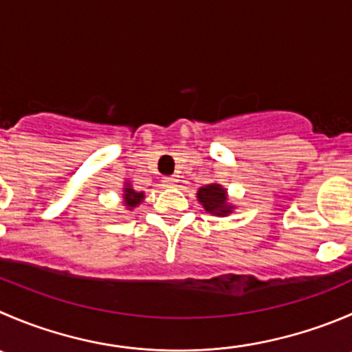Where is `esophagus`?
I'll use <instances>...</instances> for the list:
<instances>
[{"label": "esophagus", "instance_id": "1", "mask_svg": "<svg viewBox=\"0 0 352 352\" xmlns=\"http://www.w3.org/2000/svg\"><path fill=\"white\" fill-rule=\"evenodd\" d=\"M163 186L165 187H168V189H172V187H177V182H179V180L175 179V177H163Z\"/></svg>", "mask_w": 352, "mask_h": 352}]
</instances>
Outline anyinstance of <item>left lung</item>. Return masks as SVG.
Instances as JSON below:
<instances>
[{
    "label": "left lung",
    "instance_id": "left-lung-1",
    "mask_svg": "<svg viewBox=\"0 0 352 352\" xmlns=\"http://www.w3.org/2000/svg\"><path fill=\"white\" fill-rule=\"evenodd\" d=\"M196 197L201 206L214 217H228L235 210V204L228 201L227 189L218 182H211L204 187H199Z\"/></svg>",
    "mask_w": 352,
    "mask_h": 352
}]
</instances>
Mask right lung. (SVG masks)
<instances>
[{
  "label": "right lung",
  "mask_w": 352,
  "mask_h": 352,
  "mask_svg": "<svg viewBox=\"0 0 352 352\" xmlns=\"http://www.w3.org/2000/svg\"><path fill=\"white\" fill-rule=\"evenodd\" d=\"M144 190H135L132 187L131 180H125L124 182V190H122V204L127 208L129 211L135 210L141 203H144Z\"/></svg>",
  "instance_id": "add662e5"
}]
</instances>
